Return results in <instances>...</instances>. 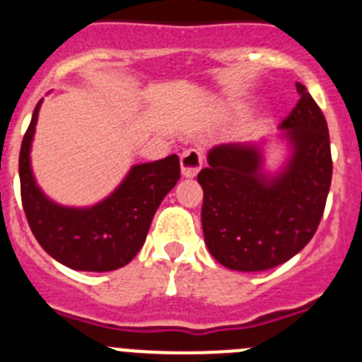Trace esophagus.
<instances>
[{"label": "esophagus", "instance_id": "obj_1", "mask_svg": "<svg viewBox=\"0 0 362 362\" xmlns=\"http://www.w3.org/2000/svg\"><path fill=\"white\" fill-rule=\"evenodd\" d=\"M204 163V155L199 149H187L182 153L180 156V168L182 175L185 178H194L199 175V171L202 169Z\"/></svg>", "mask_w": 362, "mask_h": 362}]
</instances>
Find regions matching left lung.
<instances>
[{"instance_id": "8db88e82", "label": "left lung", "mask_w": 362, "mask_h": 362, "mask_svg": "<svg viewBox=\"0 0 362 362\" xmlns=\"http://www.w3.org/2000/svg\"><path fill=\"white\" fill-rule=\"evenodd\" d=\"M300 100L275 138L220 144L199 173L204 240L215 260L235 272H264L290 260L315 235L332 184L325 115L303 83ZM272 139L286 149L272 170Z\"/></svg>"}]
</instances>
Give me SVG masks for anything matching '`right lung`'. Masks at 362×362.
Listing matches in <instances>:
<instances>
[{
    "instance_id": "1",
    "label": "right lung",
    "mask_w": 362,
    "mask_h": 362,
    "mask_svg": "<svg viewBox=\"0 0 362 362\" xmlns=\"http://www.w3.org/2000/svg\"><path fill=\"white\" fill-rule=\"evenodd\" d=\"M33 112L20 151L21 200L40 246L52 259L76 272H112L136 257L163 197L180 178L177 155L134 163L124 180L93 206H64L47 197L34 177L30 151L37 115Z\"/></svg>"
}]
</instances>
